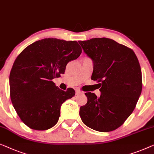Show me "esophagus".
<instances>
[{
	"label": "esophagus",
	"instance_id": "1",
	"mask_svg": "<svg viewBox=\"0 0 154 154\" xmlns=\"http://www.w3.org/2000/svg\"><path fill=\"white\" fill-rule=\"evenodd\" d=\"M82 92L79 90H75V95H79L80 94H81Z\"/></svg>",
	"mask_w": 154,
	"mask_h": 154
}]
</instances>
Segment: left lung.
<instances>
[{
  "mask_svg": "<svg viewBox=\"0 0 154 154\" xmlns=\"http://www.w3.org/2000/svg\"><path fill=\"white\" fill-rule=\"evenodd\" d=\"M93 61L91 77L100 83V97L85 94L88 102L80 108L82 121L89 128L109 132L121 126L134 110L142 92V72L131 48L113 39L93 38L79 41Z\"/></svg>",
  "mask_w": 154,
  "mask_h": 154,
  "instance_id": "8db88e82",
  "label": "left lung"
}]
</instances>
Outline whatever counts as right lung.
<instances>
[{
  "instance_id": "right-lung-1",
  "label": "right lung",
  "mask_w": 154,
  "mask_h": 154,
  "mask_svg": "<svg viewBox=\"0 0 154 154\" xmlns=\"http://www.w3.org/2000/svg\"><path fill=\"white\" fill-rule=\"evenodd\" d=\"M81 53L77 42L46 38L31 44L18 55L10 75V98L29 128L47 130L58 122L62 104L75 91L60 90L52 80L64 73L68 62Z\"/></svg>"
}]
</instances>
